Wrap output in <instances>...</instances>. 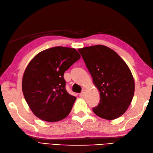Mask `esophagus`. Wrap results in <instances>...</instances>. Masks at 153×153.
<instances>
[{"label": "esophagus", "instance_id": "34e87169", "mask_svg": "<svg viewBox=\"0 0 153 153\" xmlns=\"http://www.w3.org/2000/svg\"><path fill=\"white\" fill-rule=\"evenodd\" d=\"M85 94V90H82V92L80 93V97H84Z\"/></svg>", "mask_w": 153, "mask_h": 153}]
</instances>
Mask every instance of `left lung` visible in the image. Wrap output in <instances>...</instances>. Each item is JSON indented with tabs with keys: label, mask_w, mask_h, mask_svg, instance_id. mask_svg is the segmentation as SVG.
Returning <instances> with one entry per match:
<instances>
[{
	"label": "left lung",
	"mask_w": 153,
	"mask_h": 153,
	"mask_svg": "<svg viewBox=\"0 0 153 153\" xmlns=\"http://www.w3.org/2000/svg\"><path fill=\"white\" fill-rule=\"evenodd\" d=\"M78 50L100 95L93 111L109 120L122 116L135 91V82L128 66L116 52L106 46L93 45Z\"/></svg>",
	"instance_id": "1"
}]
</instances>
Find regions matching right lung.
<instances>
[{
  "label": "right lung",
  "instance_id": "right-lung-1",
  "mask_svg": "<svg viewBox=\"0 0 153 153\" xmlns=\"http://www.w3.org/2000/svg\"><path fill=\"white\" fill-rule=\"evenodd\" d=\"M80 58L75 49L58 46L39 53L30 62L24 73L22 92L36 116L55 122L69 114L76 98L65 89L63 76Z\"/></svg>",
  "mask_w": 153,
  "mask_h": 153
}]
</instances>
